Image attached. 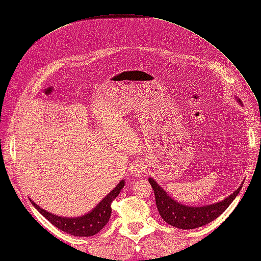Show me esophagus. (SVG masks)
Segmentation results:
<instances>
[{"label": "esophagus", "instance_id": "1", "mask_svg": "<svg viewBox=\"0 0 261 261\" xmlns=\"http://www.w3.org/2000/svg\"><path fill=\"white\" fill-rule=\"evenodd\" d=\"M143 171H145V166H143L141 162H136L135 164H132V166L130 167V174L132 176L141 177Z\"/></svg>", "mask_w": 261, "mask_h": 261}]
</instances>
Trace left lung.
<instances>
[{
	"mask_svg": "<svg viewBox=\"0 0 261 261\" xmlns=\"http://www.w3.org/2000/svg\"><path fill=\"white\" fill-rule=\"evenodd\" d=\"M241 103L240 99H238ZM149 182L153 190L154 197H156V205L165 222H167L171 226H176L177 229L190 230L203 226L222 214L224 211L229 207V205L233 202V199L238 196L241 191V186L237 191L231 194L230 196L224 198L219 203L205 205V206H187L182 205L175 199L171 198L162 187H160L156 180L149 178Z\"/></svg>",
	"mask_w": 261,
	"mask_h": 261,
	"instance_id": "8db88e82",
	"label": "left lung"
}]
</instances>
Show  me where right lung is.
I'll return each instance as SVG.
<instances>
[{
	"instance_id": "add662e5",
	"label": "right lung",
	"mask_w": 261,
	"mask_h": 261,
	"mask_svg": "<svg viewBox=\"0 0 261 261\" xmlns=\"http://www.w3.org/2000/svg\"><path fill=\"white\" fill-rule=\"evenodd\" d=\"M123 186L124 180H121L114 190L109 193L96 205L95 208L92 210L91 212H88L85 215L79 216V218H63V216L55 215L42 210L35 202L31 201V203L39 212L45 216L49 222L54 224L59 230L76 237H91L101 231L109 222L111 213H112L111 204L114 201V198L119 195Z\"/></svg>"
}]
</instances>
